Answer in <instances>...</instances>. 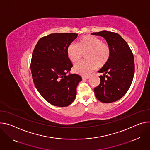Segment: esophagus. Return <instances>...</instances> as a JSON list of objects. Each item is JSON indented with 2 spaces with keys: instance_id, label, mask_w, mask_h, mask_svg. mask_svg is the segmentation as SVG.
Listing matches in <instances>:
<instances>
[{
  "instance_id": "obj_1",
  "label": "esophagus",
  "mask_w": 150,
  "mask_h": 150,
  "mask_svg": "<svg viewBox=\"0 0 150 150\" xmlns=\"http://www.w3.org/2000/svg\"><path fill=\"white\" fill-rule=\"evenodd\" d=\"M90 76H82V79L83 80H86V79H88L89 78Z\"/></svg>"
}]
</instances>
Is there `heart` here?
I'll use <instances>...</instances> for the list:
<instances>
[{"label": "heart", "mask_w": 150, "mask_h": 150, "mask_svg": "<svg viewBox=\"0 0 150 150\" xmlns=\"http://www.w3.org/2000/svg\"><path fill=\"white\" fill-rule=\"evenodd\" d=\"M69 59L77 63L85 54L86 61L74 66L76 73L86 75L97 68H102L109 61L111 49L108 43L92 35H85L77 41V44L71 43L67 50Z\"/></svg>", "instance_id": "heart-1"}]
</instances>
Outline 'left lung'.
Here are the masks:
<instances>
[{
	"instance_id": "obj_1",
	"label": "left lung",
	"mask_w": 150,
	"mask_h": 150,
	"mask_svg": "<svg viewBox=\"0 0 150 150\" xmlns=\"http://www.w3.org/2000/svg\"><path fill=\"white\" fill-rule=\"evenodd\" d=\"M92 35L103 37L111 49L109 61L99 73L101 82L95 88L96 98L104 103L119 100L129 90L135 72L134 55L126 42L117 33L102 31Z\"/></svg>"
}]
</instances>
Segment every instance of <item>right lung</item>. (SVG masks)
Here are the masks:
<instances>
[{
  "mask_svg": "<svg viewBox=\"0 0 150 150\" xmlns=\"http://www.w3.org/2000/svg\"><path fill=\"white\" fill-rule=\"evenodd\" d=\"M77 37L73 33H52L39 39L33 50L30 69L35 85L46 101L57 107L70 105L81 77L67 75L73 67L67 50Z\"/></svg>",
  "mask_w": 150,
  "mask_h": 150,
  "instance_id": "1",
  "label": "right lung"
}]
</instances>
